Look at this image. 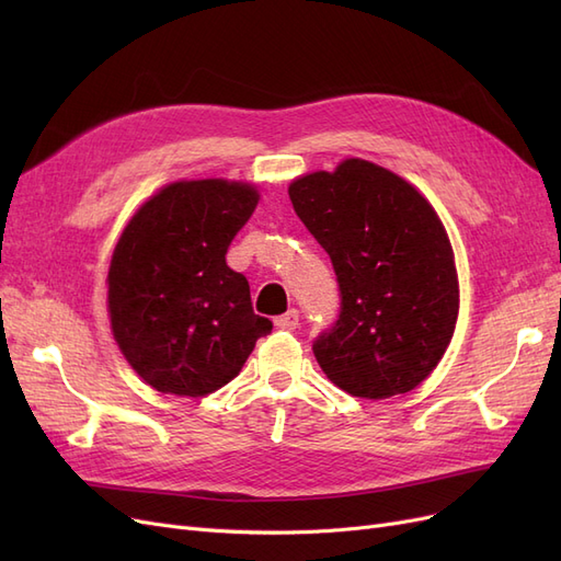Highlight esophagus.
Here are the masks:
<instances>
[{
	"label": "esophagus",
	"instance_id": "1",
	"mask_svg": "<svg viewBox=\"0 0 561 561\" xmlns=\"http://www.w3.org/2000/svg\"><path fill=\"white\" fill-rule=\"evenodd\" d=\"M274 322H276V328H278V330L293 332V330H297V328H299V311H297V309H290L287 313L278 316Z\"/></svg>",
	"mask_w": 561,
	"mask_h": 561
}]
</instances>
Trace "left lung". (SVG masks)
Instances as JSON below:
<instances>
[{
  "label": "left lung",
  "instance_id": "obj_1",
  "mask_svg": "<svg viewBox=\"0 0 561 561\" xmlns=\"http://www.w3.org/2000/svg\"><path fill=\"white\" fill-rule=\"evenodd\" d=\"M287 194L330 254L342 299L313 339L318 365L355 398L416 388L443 360L458 316L454 252L431 203L363 159L304 175Z\"/></svg>",
  "mask_w": 561,
  "mask_h": 561
}]
</instances>
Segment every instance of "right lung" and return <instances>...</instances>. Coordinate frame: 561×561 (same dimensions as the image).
Returning <instances> with one entry per match:
<instances>
[{
    "instance_id": "right-lung-1",
    "label": "right lung",
    "mask_w": 561,
    "mask_h": 561,
    "mask_svg": "<svg viewBox=\"0 0 561 561\" xmlns=\"http://www.w3.org/2000/svg\"><path fill=\"white\" fill-rule=\"evenodd\" d=\"M260 194L243 182H175L133 215L110 264V318L130 367L161 393L201 398L239 375L274 322L227 266Z\"/></svg>"
}]
</instances>
